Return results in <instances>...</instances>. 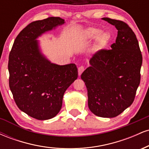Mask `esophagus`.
<instances>
[{"label":"esophagus","mask_w":149,"mask_h":149,"mask_svg":"<svg viewBox=\"0 0 149 149\" xmlns=\"http://www.w3.org/2000/svg\"><path fill=\"white\" fill-rule=\"evenodd\" d=\"M85 67L83 66H80V67H78V76H80L82 74V73L84 71Z\"/></svg>","instance_id":"1"}]
</instances>
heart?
Wrapping results in <instances>:
<instances>
[{"label": "heart", "mask_w": 149, "mask_h": 149, "mask_svg": "<svg viewBox=\"0 0 149 149\" xmlns=\"http://www.w3.org/2000/svg\"><path fill=\"white\" fill-rule=\"evenodd\" d=\"M102 30L100 29L96 28H90L87 30L86 32V37L88 39H95L96 38V45L98 48H103L107 45L108 42L109 41V33H102Z\"/></svg>", "instance_id": "heart-1"}]
</instances>
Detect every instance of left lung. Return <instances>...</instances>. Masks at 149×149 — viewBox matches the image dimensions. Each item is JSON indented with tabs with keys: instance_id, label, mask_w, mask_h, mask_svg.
<instances>
[{
	"instance_id": "obj_1",
	"label": "left lung",
	"mask_w": 149,
	"mask_h": 149,
	"mask_svg": "<svg viewBox=\"0 0 149 149\" xmlns=\"http://www.w3.org/2000/svg\"><path fill=\"white\" fill-rule=\"evenodd\" d=\"M118 30L111 49H100L81 74L88 107L95 115L114 118L133 103L141 79L142 55L133 31L124 22L104 17Z\"/></svg>"
}]
</instances>
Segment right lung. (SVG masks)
<instances>
[{
  "label": "right lung",
  "instance_id": "right-lung-1",
  "mask_svg": "<svg viewBox=\"0 0 149 149\" xmlns=\"http://www.w3.org/2000/svg\"><path fill=\"white\" fill-rule=\"evenodd\" d=\"M64 23L55 17L31 22L18 34L10 52V90L19 109L33 118L44 120L57 116L65 91L78 78L76 64L51 63L36 40Z\"/></svg>",
  "mask_w": 149,
  "mask_h": 149
}]
</instances>
